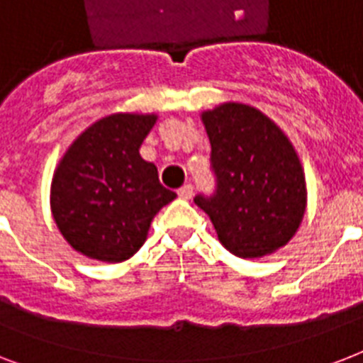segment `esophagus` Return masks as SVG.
<instances>
[{
    "mask_svg": "<svg viewBox=\"0 0 363 363\" xmlns=\"http://www.w3.org/2000/svg\"><path fill=\"white\" fill-rule=\"evenodd\" d=\"M194 196V186L192 184H184L179 188V198L181 199H190Z\"/></svg>",
    "mask_w": 363,
    "mask_h": 363,
    "instance_id": "obj_1",
    "label": "esophagus"
}]
</instances>
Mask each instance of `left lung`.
Segmentation results:
<instances>
[{"label":"left lung","mask_w":363,"mask_h":363,"mask_svg":"<svg viewBox=\"0 0 363 363\" xmlns=\"http://www.w3.org/2000/svg\"><path fill=\"white\" fill-rule=\"evenodd\" d=\"M211 141L213 194L194 201L239 258L286 245L305 213V177L292 143L254 107L226 104L203 113Z\"/></svg>","instance_id":"8db88e82"}]
</instances>
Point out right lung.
I'll return each mask as SVG.
<instances>
[{"label": "right lung", "mask_w": 363, "mask_h": 363, "mask_svg": "<svg viewBox=\"0 0 363 363\" xmlns=\"http://www.w3.org/2000/svg\"><path fill=\"white\" fill-rule=\"evenodd\" d=\"M152 115H113L79 135L52 179V215L88 258L124 262L141 248L154 215L177 198L139 154Z\"/></svg>", "instance_id": "right-lung-1"}]
</instances>
